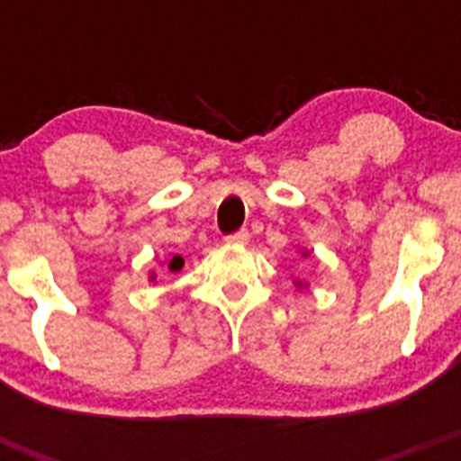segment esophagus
Instances as JSON below:
<instances>
[{"instance_id":"34e87169","label":"esophagus","mask_w":461,"mask_h":461,"mask_svg":"<svg viewBox=\"0 0 461 461\" xmlns=\"http://www.w3.org/2000/svg\"><path fill=\"white\" fill-rule=\"evenodd\" d=\"M249 238H251L249 230H244V228H242V230H238V233L228 235L226 242L228 244H247V242H249Z\"/></svg>"}]
</instances>
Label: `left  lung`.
Segmentation results:
<instances>
[{
    "label": "left lung",
    "instance_id": "8db88e82",
    "mask_svg": "<svg viewBox=\"0 0 461 461\" xmlns=\"http://www.w3.org/2000/svg\"><path fill=\"white\" fill-rule=\"evenodd\" d=\"M300 254H303V256H309V251H300ZM293 284H295V288H297V291H300V288H309V284H307V281L293 279Z\"/></svg>",
    "mask_w": 461,
    "mask_h": 461
}]
</instances>
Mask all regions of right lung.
I'll return each instance as SVG.
<instances>
[{
    "instance_id": "right-lung-1",
    "label": "right lung",
    "mask_w": 461,
    "mask_h": 461,
    "mask_svg": "<svg viewBox=\"0 0 461 461\" xmlns=\"http://www.w3.org/2000/svg\"><path fill=\"white\" fill-rule=\"evenodd\" d=\"M161 266L166 267V272H180L185 267V258L180 254H175L170 258H166ZM149 281H157V272H149Z\"/></svg>"
}]
</instances>
